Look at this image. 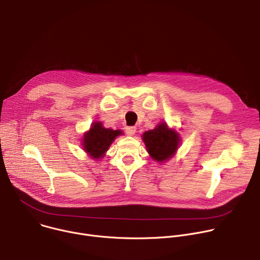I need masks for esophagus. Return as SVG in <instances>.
Instances as JSON below:
<instances>
[{
	"label": "esophagus",
	"instance_id": "34e87169",
	"mask_svg": "<svg viewBox=\"0 0 260 260\" xmlns=\"http://www.w3.org/2000/svg\"><path fill=\"white\" fill-rule=\"evenodd\" d=\"M136 126H126L125 127V132L128 136H134L136 134Z\"/></svg>",
	"mask_w": 260,
	"mask_h": 260
}]
</instances>
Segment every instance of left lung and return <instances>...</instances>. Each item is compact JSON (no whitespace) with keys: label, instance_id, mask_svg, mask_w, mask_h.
Returning <instances> with one entry per match:
<instances>
[{"label":"left lung","instance_id":"8db88e82","mask_svg":"<svg viewBox=\"0 0 260 260\" xmlns=\"http://www.w3.org/2000/svg\"><path fill=\"white\" fill-rule=\"evenodd\" d=\"M147 152L157 162L170 160L181 144V137L175 128H171L166 121L158 123L153 129L142 135Z\"/></svg>","mask_w":260,"mask_h":260}]
</instances>
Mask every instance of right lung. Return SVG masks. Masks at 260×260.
<instances>
[{
  "label": "right lung",
  "instance_id": "1",
  "mask_svg": "<svg viewBox=\"0 0 260 260\" xmlns=\"http://www.w3.org/2000/svg\"><path fill=\"white\" fill-rule=\"evenodd\" d=\"M121 135H123L121 129L106 128L101 121H94L91 123L90 128L83 134L81 145L87 155L98 161L105 157L111 144Z\"/></svg>",
  "mask_w": 260,
  "mask_h": 260
}]
</instances>
